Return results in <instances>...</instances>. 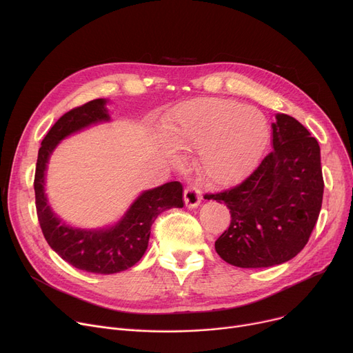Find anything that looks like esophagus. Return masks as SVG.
<instances>
[{
    "instance_id": "34e87169",
    "label": "esophagus",
    "mask_w": 353,
    "mask_h": 353,
    "mask_svg": "<svg viewBox=\"0 0 353 353\" xmlns=\"http://www.w3.org/2000/svg\"><path fill=\"white\" fill-rule=\"evenodd\" d=\"M201 200V193L197 188L194 186H188L186 190H184V203H186V208L194 209L200 205Z\"/></svg>"
}]
</instances>
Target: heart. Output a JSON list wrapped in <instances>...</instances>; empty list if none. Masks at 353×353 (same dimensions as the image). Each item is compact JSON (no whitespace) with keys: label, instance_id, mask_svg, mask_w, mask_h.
<instances>
[{"label":"heart","instance_id":"heart-1","mask_svg":"<svg viewBox=\"0 0 353 353\" xmlns=\"http://www.w3.org/2000/svg\"><path fill=\"white\" fill-rule=\"evenodd\" d=\"M167 132L177 147L197 150L203 179L228 186L243 179L261 159L268 123L253 107L225 99H201L176 108L167 119Z\"/></svg>","mask_w":353,"mask_h":353}]
</instances>
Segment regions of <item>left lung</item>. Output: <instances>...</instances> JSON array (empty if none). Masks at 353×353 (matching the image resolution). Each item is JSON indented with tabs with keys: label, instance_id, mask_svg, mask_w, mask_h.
Segmentation results:
<instances>
[{
	"label": "left lung",
	"instance_id": "obj_1",
	"mask_svg": "<svg viewBox=\"0 0 353 353\" xmlns=\"http://www.w3.org/2000/svg\"><path fill=\"white\" fill-rule=\"evenodd\" d=\"M272 130L273 150L246 180L206 194L230 210L229 229L214 249L237 268L290 261L306 246L321 213L325 184L316 139L288 114H276Z\"/></svg>",
	"mask_w": 353,
	"mask_h": 353
}]
</instances>
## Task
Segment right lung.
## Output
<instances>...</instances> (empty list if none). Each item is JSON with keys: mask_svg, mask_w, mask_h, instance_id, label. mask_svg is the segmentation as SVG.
<instances>
[{"mask_svg": "<svg viewBox=\"0 0 353 353\" xmlns=\"http://www.w3.org/2000/svg\"><path fill=\"white\" fill-rule=\"evenodd\" d=\"M107 100L97 99L72 108L48 130L37 159L34 190L35 208L50 248L80 270L111 274L134 266L144 254L150 228L167 209L183 208V186L170 181L141 193L119 223L107 229H76L54 214L44 193L47 163L57 144L67 136L101 121H108Z\"/></svg>", "mask_w": 353, "mask_h": 353, "instance_id": "1", "label": "right lung"}]
</instances>
